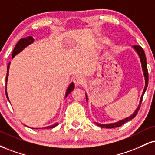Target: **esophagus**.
Listing matches in <instances>:
<instances>
[{
    "mask_svg": "<svg viewBox=\"0 0 155 155\" xmlns=\"http://www.w3.org/2000/svg\"><path fill=\"white\" fill-rule=\"evenodd\" d=\"M74 84H75V85L79 86V85H81L84 82V78L82 77V76H77L74 78Z\"/></svg>",
    "mask_w": 155,
    "mask_h": 155,
    "instance_id": "esophagus-1",
    "label": "esophagus"
}]
</instances>
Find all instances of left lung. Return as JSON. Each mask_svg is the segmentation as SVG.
Wrapping results in <instances>:
<instances>
[{"instance_id":"left-lung-1","label":"left lung","mask_w":155,"mask_h":155,"mask_svg":"<svg viewBox=\"0 0 155 155\" xmlns=\"http://www.w3.org/2000/svg\"><path fill=\"white\" fill-rule=\"evenodd\" d=\"M133 47H134V49H135L136 51L137 52L138 55H139V58H140V61H141V66H142V70H143V76H144V78H145V87H144V89H143V94H142V96H141V97L140 102H139V107H138L137 109L136 110V111L134 112V113H133V115H131V116L128 117V118H125V119H124V120H120V121H118V122H117V123H115V124H97V123H96V124L97 125V126H100V127H101V128H113L119 127V126H122L123 124H126V122H128V121L131 120V119H133V118H134V117H135L136 115H137L138 111L139 110V108H140L141 102H142L143 96V94H144L145 91H146V89H147V86H148L149 75H148V70H147V58H146V56H145V53H144V51H143V48H141V46H139V45H134ZM86 100H87H87H88V98H87V94H86Z\"/></svg>"}]
</instances>
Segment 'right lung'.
<instances>
[{
    "label": "right lung",
    "mask_w": 155,
    "mask_h": 155,
    "mask_svg": "<svg viewBox=\"0 0 155 155\" xmlns=\"http://www.w3.org/2000/svg\"><path fill=\"white\" fill-rule=\"evenodd\" d=\"M34 40H34V39H33V37H31V36L24 37V38H22V39H21V40H19V41H18V42H17V44H16V46H15L14 50H13L12 58L15 56V55H17L18 53H20V52H21L22 50H24V48L27 47V45H29V44L32 43V42H34ZM9 66H10V63H8V66H7V74H6V77H5V95H6L7 99H8V101H9V99H8V94H7V92H6V82H7V80H8ZM74 83H71L69 85V87H68V89H67L66 97L68 96V94H70V93L73 90H74ZM57 125H58V124L56 123V124L52 125V126H48V127H45V128H55V126H57Z\"/></svg>",
    "instance_id": "1"
}]
</instances>
